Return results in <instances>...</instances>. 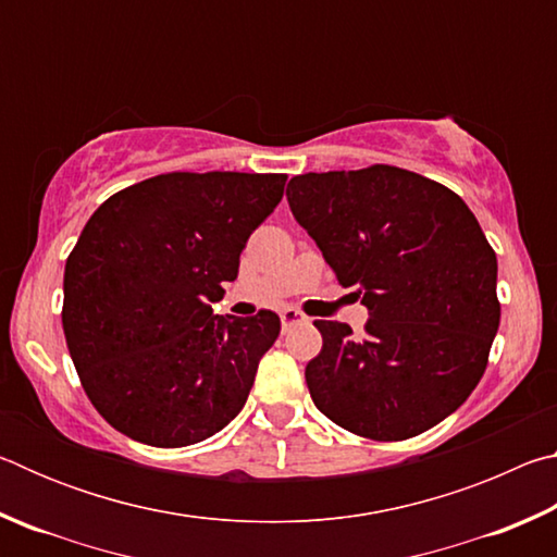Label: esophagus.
I'll list each match as a JSON object with an SVG mask.
<instances>
[{
	"label": "esophagus",
	"mask_w": 557,
	"mask_h": 557,
	"mask_svg": "<svg viewBox=\"0 0 557 557\" xmlns=\"http://www.w3.org/2000/svg\"><path fill=\"white\" fill-rule=\"evenodd\" d=\"M305 314L299 312V309H295V307H285L280 312V322H282V329H287V326H292V324H299V322H305Z\"/></svg>",
	"instance_id": "obj_1"
}]
</instances>
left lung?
<instances>
[{
    "mask_svg": "<svg viewBox=\"0 0 557 557\" xmlns=\"http://www.w3.org/2000/svg\"><path fill=\"white\" fill-rule=\"evenodd\" d=\"M287 201L338 285H356L369 309L363 336L314 322V405L381 442L435 428L482 381L502 319L496 252L474 213L447 186L388 164L299 174Z\"/></svg>",
    "mask_w": 557,
    "mask_h": 557,
    "instance_id": "left-lung-1",
    "label": "left lung"
}]
</instances>
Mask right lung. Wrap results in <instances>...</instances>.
<instances>
[{"mask_svg":"<svg viewBox=\"0 0 557 557\" xmlns=\"http://www.w3.org/2000/svg\"><path fill=\"white\" fill-rule=\"evenodd\" d=\"M287 174L174 172L90 215L65 260L63 334L90 403L122 435L186 447L243 410L280 317L213 314Z\"/></svg>","mask_w":557,"mask_h":557,"instance_id":"obj_1","label":"right lung"}]
</instances>
